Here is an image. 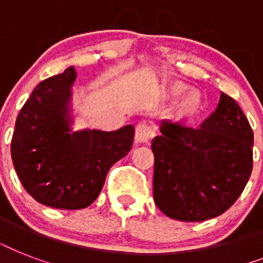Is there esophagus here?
Listing matches in <instances>:
<instances>
[{"label": "esophagus", "instance_id": "obj_1", "mask_svg": "<svg viewBox=\"0 0 263 263\" xmlns=\"http://www.w3.org/2000/svg\"><path fill=\"white\" fill-rule=\"evenodd\" d=\"M153 135H154V128H153L152 123H148L146 120L140 121L138 125H136V140L139 143H148L152 140Z\"/></svg>", "mask_w": 263, "mask_h": 263}]
</instances>
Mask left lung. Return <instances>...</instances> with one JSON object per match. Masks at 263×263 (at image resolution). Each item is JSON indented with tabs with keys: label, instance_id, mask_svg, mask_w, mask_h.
Wrapping results in <instances>:
<instances>
[{
	"label": "left lung",
	"instance_id": "8db88e82",
	"mask_svg": "<svg viewBox=\"0 0 263 263\" xmlns=\"http://www.w3.org/2000/svg\"><path fill=\"white\" fill-rule=\"evenodd\" d=\"M160 131L152 142L158 209L188 222L227 212L253 171L254 134L236 101L221 92L216 110L202 124L162 121Z\"/></svg>",
	"mask_w": 263,
	"mask_h": 263
}]
</instances>
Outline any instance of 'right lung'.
Listing matches in <instances>:
<instances>
[{
  "instance_id": "add662e5",
  "label": "right lung",
  "mask_w": 263,
  "mask_h": 263,
  "mask_svg": "<svg viewBox=\"0 0 263 263\" xmlns=\"http://www.w3.org/2000/svg\"><path fill=\"white\" fill-rule=\"evenodd\" d=\"M73 67L43 80L31 92L14 125L10 154L23 187L49 208L90 206L111 165L129 153L135 128L72 131Z\"/></svg>"
}]
</instances>
